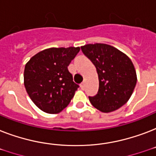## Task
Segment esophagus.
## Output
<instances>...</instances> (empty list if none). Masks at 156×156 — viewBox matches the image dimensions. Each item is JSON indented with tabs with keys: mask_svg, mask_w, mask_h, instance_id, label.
Wrapping results in <instances>:
<instances>
[{
	"mask_svg": "<svg viewBox=\"0 0 156 156\" xmlns=\"http://www.w3.org/2000/svg\"><path fill=\"white\" fill-rule=\"evenodd\" d=\"M80 87L82 88V89H84V88H85V83H81V84H80Z\"/></svg>",
	"mask_w": 156,
	"mask_h": 156,
	"instance_id": "1",
	"label": "esophagus"
}]
</instances>
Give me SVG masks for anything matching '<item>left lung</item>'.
<instances>
[{"mask_svg": "<svg viewBox=\"0 0 156 156\" xmlns=\"http://www.w3.org/2000/svg\"><path fill=\"white\" fill-rule=\"evenodd\" d=\"M82 51L95 65L99 91L89 97L90 104L102 112H111L127 103L137 83L133 64L126 54L106 44H89Z\"/></svg>", "mask_w": 156, "mask_h": 156, "instance_id": "obj_1", "label": "left lung"}]
</instances>
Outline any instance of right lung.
I'll return each mask as SVG.
<instances>
[{
	"label": "right lung",
	"mask_w": 156,
	"mask_h": 156,
	"mask_svg": "<svg viewBox=\"0 0 156 156\" xmlns=\"http://www.w3.org/2000/svg\"><path fill=\"white\" fill-rule=\"evenodd\" d=\"M79 51V47L50 48L26 64L24 86L40 110L56 114L68 106L78 85L73 83L67 67Z\"/></svg>",
	"instance_id": "1"
}]
</instances>
